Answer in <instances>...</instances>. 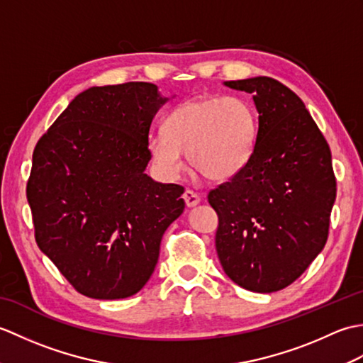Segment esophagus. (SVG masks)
I'll return each instance as SVG.
<instances>
[{
    "label": "esophagus",
    "mask_w": 363,
    "mask_h": 363,
    "mask_svg": "<svg viewBox=\"0 0 363 363\" xmlns=\"http://www.w3.org/2000/svg\"><path fill=\"white\" fill-rule=\"evenodd\" d=\"M182 198H184V201H186V204L189 207H194V206L199 204V195L196 194V191H194V190H186V191H184Z\"/></svg>",
    "instance_id": "obj_1"
}]
</instances>
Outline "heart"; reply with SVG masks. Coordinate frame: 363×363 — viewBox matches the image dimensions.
<instances>
[{
	"instance_id": "b5f03b06",
	"label": "heart",
	"mask_w": 363,
	"mask_h": 363,
	"mask_svg": "<svg viewBox=\"0 0 363 363\" xmlns=\"http://www.w3.org/2000/svg\"><path fill=\"white\" fill-rule=\"evenodd\" d=\"M257 123L251 104L238 96L194 98L164 121L150 137V152L159 172L173 179L190 167L209 181H225L248 164L256 145Z\"/></svg>"
}]
</instances>
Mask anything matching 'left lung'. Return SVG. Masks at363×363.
<instances>
[{
  "instance_id": "8db88e82",
  "label": "left lung",
  "mask_w": 363,
  "mask_h": 363,
  "mask_svg": "<svg viewBox=\"0 0 363 363\" xmlns=\"http://www.w3.org/2000/svg\"><path fill=\"white\" fill-rule=\"evenodd\" d=\"M259 112L254 151L207 195L218 215L215 246L240 287L272 293L295 282L325 248L337 182L325 135L301 98L267 76L228 81Z\"/></svg>"
}]
</instances>
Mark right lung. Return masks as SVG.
<instances>
[{
  "mask_svg": "<svg viewBox=\"0 0 363 363\" xmlns=\"http://www.w3.org/2000/svg\"><path fill=\"white\" fill-rule=\"evenodd\" d=\"M156 84L90 87L37 142L26 186L35 242L81 295L133 296L156 268L184 187L152 181Z\"/></svg>",
  "mask_w": 363,
  "mask_h": 363,
  "instance_id": "obj_1",
  "label": "right lung"
}]
</instances>
